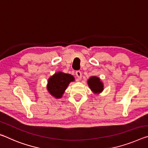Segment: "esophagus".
Segmentation results:
<instances>
[{
  "label": "esophagus",
  "instance_id": "1",
  "mask_svg": "<svg viewBox=\"0 0 148 148\" xmlns=\"http://www.w3.org/2000/svg\"><path fill=\"white\" fill-rule=\"evenodd\" d=\"M76 77H77V78H78V80L81 79L82 75V72L80 71H79V70H78V71H76Z\"/></svg>",
  "mask_w": 148,
  "mask_h": 148
}]
</instances>
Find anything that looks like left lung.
<instances>
[{
  "instance_id": "8db88e82",
  "label": "left lung",
  "mask_w": 148,
  "mask_h": 148,
  "mask_svg": "<svg viewBox=\"0 0 148 148\" xmlns=\"http://www.w3.org/2000/svg\"><path fill=\"white\" fill-rule=\"evenodd\" d=\"M88 84L94 93H100L103 90V84L97 76H91L88 80Z\"/></svg>"
}]
</instances>
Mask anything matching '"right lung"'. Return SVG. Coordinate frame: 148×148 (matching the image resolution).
<instances>
[{
  "mask_svg": "<svg viewBox=\"0 0 148 148\" xmlns=\"http://www.w3.org/2000/svg\"><path fill=\"white\" fill-rule=\"evenodd\" d=\"M73 81H74V78L71 74H65L62 72H57L49 79L48 91L57 99L61 98L68 86Z\"/></svg>",
  "mask_w": 148,
  "mask_h": 148,
  "instance_id": "obj_1",
  "label": "right lung"
}]
</instances>
